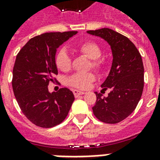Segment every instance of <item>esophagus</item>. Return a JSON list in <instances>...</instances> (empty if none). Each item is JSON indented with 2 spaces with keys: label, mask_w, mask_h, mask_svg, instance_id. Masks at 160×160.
I'll list each match as a JSON object with an SVG mask.
<instances>
[{
  "label": "esophagus",
  "mask_w": 160,
  "mask_h": 160,
  "mask_svg": "<svg viewBox=\"0 0 160 160\" xmlns=\"http://www.w3.org/2000/svg\"><path fill=\"white\" fill-rule=\"evenodd\" d=\"M73 93H74V95H75V97H77V96H79V95L85 94V92H84V91H81V90H73Z\"/></svg>",
  "instance_id": "esophagus-1"
}]
</instances>
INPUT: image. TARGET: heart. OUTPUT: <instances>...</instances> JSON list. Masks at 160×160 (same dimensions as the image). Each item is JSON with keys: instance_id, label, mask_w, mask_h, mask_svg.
Listing matches in <instances>:
<instances>
[{"instance_id": "heart-1", "label": "heart", "mask_w": 160, "mask_h": 160, "mask_svg": "<svg viewBox=\"0 0 160 160\" xmlns=\"http://www.w3.org/2000/svg\"><path fill=\"white\" fill-rule=\"evenodd\" d=\"M80 53L91 60L89 68H92L95 70L100 72L105 66L103 60H100L101 49L97 44L92 41H87L80 45L78 47ZM55 65L60 70L67 71L71 66V59L65 49H60L55 56ZM95 80V75L92 73L87 74H75L68 80L69 85L73 87L80 90H85L89 87L90 83Z\"/></svg>"}]
</instances>
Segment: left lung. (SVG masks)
<instances>
[{
	"label": "left lung",
	"instance_id": "1",
	"mask_svg": "<svg viewBox=\"0 0 160 160\" xmlns=\"http://www.w3.org/2000/svg\"><path fill=\"white\" fill-rule=\"evenodd\" d=\"M110 46L113 56L110 70L102 83V90H110L107 97L96 94L93 113L100 121L116 124L134 111L144 89V65L141 55L126 36L109 28L88 31Z\"/></svg>",
	"mask_w": 160,
	"mask_h": 160
}]
</instances>
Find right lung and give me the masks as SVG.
Segmentation results:
<instances>
[{"label":"right lung","instance_id":"right-lung-1","mask_svg":"<svg viewBox=\"0 0 160 160\" xmlns=\"http://www.w3.org/2000/svg\"><path fill=\"white\" fill-rule=\"evenodd\" d=\"M77 31L49 32L31 38L16 55L12 88L26 118L37 126L51 128L66 118L75 96L67 88L50 92L48 85L58 74L57 49Z\"/></svg>","mask_w":160,"mask_h":160}]
</instances>
